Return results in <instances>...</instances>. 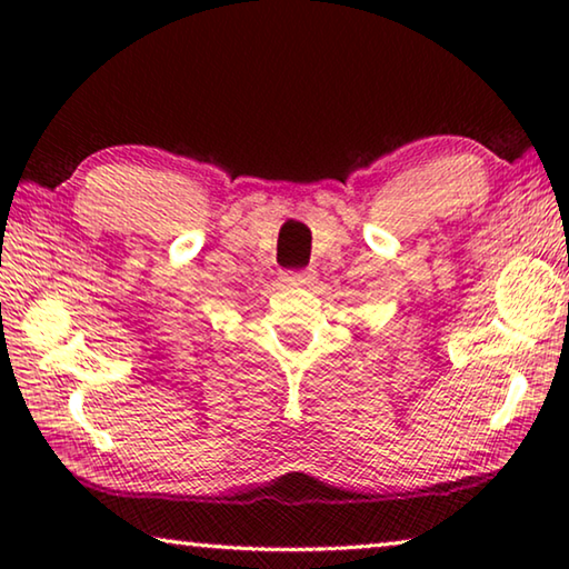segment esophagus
Segmentation results:
<instances>
[{
  "label": "esophagus",
  "instance_id": "esophagus-1",
  "mask_svg": "<svg viewBox=\"0 0 569 569\" xmlns=\"http://www.w3.org/2000/svg\"><path fill=\"white\" fill-rule=\"evenodd\" d=\"M283 281H286L288 286H296V288H313V283L319 281V278H316V271H311V268H308V271H291V273H286Z\"/></svg>",
  "mask_w": 569,
  "mask_h": 569
}]
</instances>
